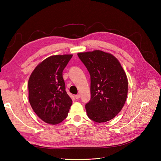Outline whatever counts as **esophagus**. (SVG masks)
Returning a JSON list of instances; mask_svg holds the SVG:
<instances>
[{
    "label": "esophagus",
    "instance_id": "obj_1",
    "mask_svg": "<svg viewBox=\"0 0 161 161\" xmlns=\"http://www.w3.org/2000/svg\"><path fill=\"white\" fill-rule=\"evenodd\" d=\"M80 97V94H76V95L75 96V98L77 99H79Z\"/></svg>",
    "mask_w": 161,
    "mask_h": 161
}]
</instances>
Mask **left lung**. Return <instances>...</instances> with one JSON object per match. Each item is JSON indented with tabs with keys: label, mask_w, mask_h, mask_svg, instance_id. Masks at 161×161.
I'll list each match as a JSON object with an SVG mask.
<instances>
[{
	"label": "left lung",
	"mask_w": 161,
	"mask_h": 161,
	"mask_svg": "<svg viewBox=\"0 0 161 161\" xmlns=\"http://www.w3.org/2000/svg\"><path fill=\"white\" fill-rule=\"evenodd\" d=\"M91 76V99L85 105L89 118L96 123L111 120L123 108L128 80L119 62L112 54L96 50L78 54Z\"/></svg>",
	"instance_id": "left-lung-1"
}]
</instances>
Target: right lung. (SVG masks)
Masks as SVG:
<instances>
[{
  "label": "right lung",
  "instance_id": "obj_1",
  "mask_svg": "<svg viewBox=\"0 0 161 161\" xmlns=\"http://www.w3.org/2000/svg\"><path fill=\"white\" fill-rule=\"evenodd\" d=\"M72 54L51 56L35 69L28 81L29 101L39 118L44 122L56 125L68 115L72 103L65 91L63 70Z\"/></svg>",
  "mask_w": 161,
  "mask_h": 161
}]
</instances>
